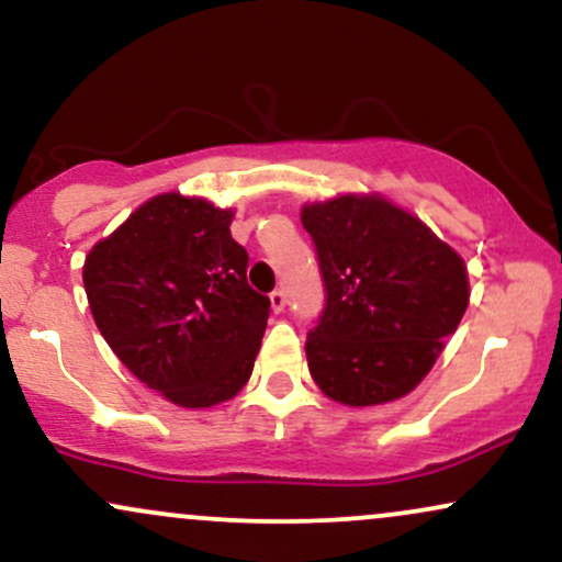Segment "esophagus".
Instances as JSON below:
<instances>
[{
  "mask_svg": "<svg viewBox=\"0 0 562 562\" xmlns=\"http://www.w3.org/2000/svg\"><path fill=\"white\" fill-rule=\"evenodd\" d=\"M269 301H272V312L280 314L282 308H285V303H288L285 290H272V293H269Z\"/></svg>",
  "mask_w": 562,
  "mask_h": 562,
  "instance_id": "obj_1",
  "label": "esophagus"
}]
</instances>
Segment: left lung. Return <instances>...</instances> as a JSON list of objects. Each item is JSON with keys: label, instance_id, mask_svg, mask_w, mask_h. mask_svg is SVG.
I'll list each match as a JSON object with an SVG mask.
<instances>
[{"label": "left lung", "instance_id": "1", "mask_svg": "<svg viewBox=\"0 0 562 562\" xmlns=\"http://www.w3.org/2000/svg\"><path fill=\"white\" fill-rule=\"evenodd\" d=\"M301 222L325 282V308L306 335L314 383L348 406L402 398L465 314V263L383 198L306 205Z\"/></svg>", "mask_w": 562, "mask_h": 562}]
</instances>
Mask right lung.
Listing matches in <instances>:
<instances>
[{
  "mask_svg": "<svg viewBox=\"0 0 562 562\" xmlns=\"http://www.w3.org/2000/svg\"><path fill=\"white\" fill-rule=\"evenodd\" d=\"M232 211L177 192L139 205L89 250L83 288L102 338L147 389L179 406L227 402L248 383L269 319L248 285Z\"/></svg>",
  "mask_w": 562,
  "mask_h": 562,
  "instance_id": "add662e5",
  "label": "right lung"
}]
</instances>
